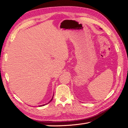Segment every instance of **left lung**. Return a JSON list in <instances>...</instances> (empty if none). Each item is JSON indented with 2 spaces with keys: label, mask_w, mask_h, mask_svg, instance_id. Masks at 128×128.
<instances>
[{
  "label": "left lung",
  "mask_w": 128,
  "mask_h": 128,
  "mask_svg": "<svg viewBox=\"0 0 128 128\" xmlns=\"http://www.w3.org/2000/svg\"><path fill=\"white\" fill-rule=\"evenodd\" d=\"M100 29H101V28H100Z\"/></svg>",
  "instance_id": "left-lung-1"
}]
</instances>
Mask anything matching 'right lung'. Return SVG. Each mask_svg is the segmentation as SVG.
Segmentation results:
<instances>
[{
  "label": "right lung",
  "mask_w": 128,
  "mask_h": 128,
  "mask_svg": "<svg viewBox=\"0 0 128 128\" xmlns=\"http://www.w3.org/2000/svg\"><path fill=\"white\" fill-rule=\"evenodd\" d=\"M53 96H54V95H53ZM53 96L52 97V98L50 100V102H49L48 103H46V104H43V105H40V107H42V106H44V105H46V104H48V103H50L51 101H52V100H53Z\"/></svg>",
  "instance_id": "add662e5"
}]
</instances>
